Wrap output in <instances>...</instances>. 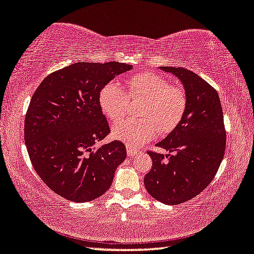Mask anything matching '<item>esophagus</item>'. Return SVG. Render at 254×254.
Segmentation results:
<instances>
[{
	"instance_id": "1",
	"label": "esophagus",
	"mask_w": 254,
	"mask_h": 254,
	"mask_svg": "<svg viewBox=\"0 0 254 254\" xmlns=\"http://www.w3.org/2000/svg\"><path fill=\"white\" fill-rule=\"evenodd\" d=\"M127 152L128 157H134L136 154H138V150L134 149L133 147H131V146H128V144H127Z\"/></svg>"
}]
</instances>
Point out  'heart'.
<instances>
[{"label":"heart","instance_id":"heart-1","mask_svg":"<svg viewBox=\"0 0 254 254\" xmlns=\"http://www.w3.org/2000/svg\"><path fill=\"white\" fill-rule=\"evenodd\" d=\"M130 99L142 100L136 111L139 119L123 120L112 128L114 138L138 147L160 133H168L179 126L187 110V95L168 79L155 72H141L127 79L126 90L116 82H108L98 96L100 110L116 122L128 111Z\"/></svg>","mask_w":254,"mask_h":254}]
</instances>
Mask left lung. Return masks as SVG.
<instances>
[{
  "label": "left lung",
  "instance_id": "obj_1",
  "mask_svg": "<svg viewBox=\"0 0 254 254\" xmlns=\"http://www.w3.org/2000/svg\"><path fill=\"white\" fill-rule=\"evenodd\" d=\"M160 69L181 80L187 110L179 126L156 144L170 154L148 151L152 167L143 181L152 198L175 206L194 198L214 180L226 149V130L218 92L210 84L184 67Z\"/></svg>",
  "mask_w": 254,
  "mask_h": 254
}]
</instances>
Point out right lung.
Instances as JSON below:
<instances>
[{"label":"right lung","mask_w":254,"mask_h":254,"mask_svg":"<svg viewBox=\"0 0 254 254\" xmlns=\"http://www.w3.org/2000/svg\"><path fill=\"white\" fill-rule=\"evenodd\" d=\"M132 65L76 62L47 75L31 97L25 118V142L31 164L51 190L73 202L103 195L124 162L127 149L110 133L98 103L102 88Z\"/></svg>","instance_id":"right-lung-1"}]
</instances>
